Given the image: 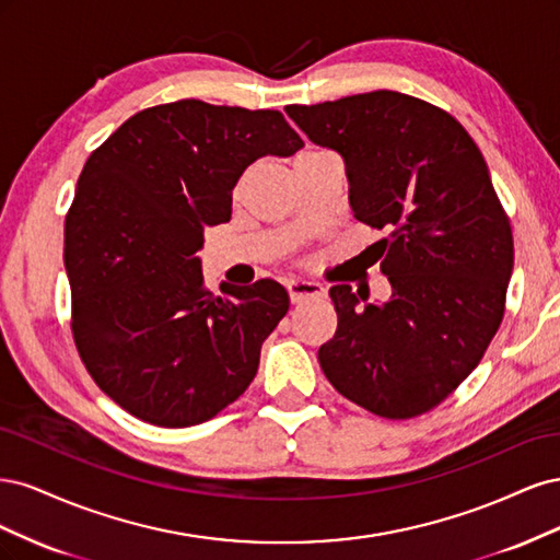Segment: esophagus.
<instances>
[{
	"mask_svg": "<svg viewBox=\"0 0 560 560\" xmlns=\"http://www.w3.org/2000/svg\"><path fill=\"white\" fill-rule=\"evenodd\" d=\"M287 292H290L292 303H301L303 299L319 296L322 287L317 282H308V280H292V282H287Z\"/></svg>",
	"mask_w": 560,
	"mask_h": 560,
	"instance_id": "obj_1",
	"label": "esophagus"
}]
</instances>
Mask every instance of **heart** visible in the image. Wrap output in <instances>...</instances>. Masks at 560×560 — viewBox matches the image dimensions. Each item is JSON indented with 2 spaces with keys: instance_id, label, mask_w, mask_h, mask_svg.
I'll list each match as a JSON object with an SVG mask.
<instances>
[{
  "instance_id": "heart-1",
  "label": "heart",
  "mask_w": 560,
  "mask_h": 560,
  "mask_svg": "<svg viewBox=\"0 0 560 560\" xmlns=\"http://www.w3.org/2000/svg\"><path fill=\"white\" fill-rule=\"evenodd\" d=\"M315 154H325V149H315V147H308V149H303L296 159H303V156H315Z\"/></svg>"
}]
</instances>
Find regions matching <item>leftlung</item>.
I'll use <instances>...</instances> for the list:
<instances>
[{
  "label": "left lung",
  "instance_id": "obj_1",
  "mask_svg": "<svg viewBox=\"0 0 560 560\" xmlns=\"http://www.w3.org/2000/svg\"><path fill=\"white\" fill-rule=\"evenodd\" d=\"M284 112L346 159L354 219L385 231L374 247L393 284V299L364 306L350 284L331 287L338 327L319 366L374 416L428 413L481 362L514 268L512 224L481 151L448 112L397 91Z\"/></svg>",
  "mask_w": 560,
  "mask_h": 560
}]
</instances>
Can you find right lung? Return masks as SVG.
<instances>
[{
	"label": "right lung",
	"instance_id": "add662e5",
	"mask_svg": "<svg viewBox=\"0 0 560 560\" xmlns=\"http://www.w3.org/2000/svg\"><path fill=\"white\" fill-rule=\"evenodd\" d=\"M301 147L278 109L177 100L132 114L89 156L65 217L72 336L91 378L130 416L198 425L257 376L290 296L273 280L214 296L198 252L206 226L231 219L245 167Z\"/></svg>",
	"mask_w": 560,
	"mask_h": 560
}]
</instances>
